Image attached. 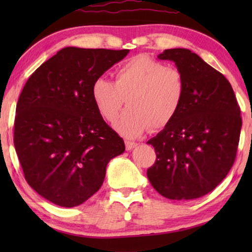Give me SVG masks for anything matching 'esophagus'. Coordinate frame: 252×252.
<instances>
[{
    "mask_svg": "<svg viewBox=\"0 0 252 252\" xmlns=\"http://www.w3.org/2000/svg\"><path fill=\"white\" fill-rule=\"evenodd\" d=\"M125 146H126V150H133L134 148L137 146L136 142H133V141H125Z\"/></svg>",
    "mask_w": 252,
    "mask_h": 252,
    "instance_id": "esophagus-1",
    "label": "esophagus"
}]
</instances>
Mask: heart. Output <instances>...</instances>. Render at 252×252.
<instances>
[{
    "label": "heart",
    "instance_id": "b5f03b06",
    "mask_svg": "<svg viewBox=\"0 0 252 252\" xmlns=\"http://www.w3.org/2000/svg\"><path fill=\"white\" fill-rule=\"evenodd\" d=\"M185 94L181 71L146 55L120 65L115 71V82L101 77L92 86L96 110L108 123L116 122L127 99L129 108L115 125L127 137L167 127L180 111Z\"/></svg>",
    "mask_w": 252,
    "mask_h": 252
}]
</instances>
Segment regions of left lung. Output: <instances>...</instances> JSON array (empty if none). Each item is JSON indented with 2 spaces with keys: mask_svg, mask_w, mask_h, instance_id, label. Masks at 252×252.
<instances>
[{
  "mask_svg": "<svg viewBox=\"0 0 252 252\" xmlns=\"http://www.w3.org/2000/svg\"><path fill=\"white\" fill-rule=\"evenodd\" d=\"M159 60L175 63L186 82L178 116L148 141L156 161L148 168L150 184L164 197H202L221 182L236 157L242 118L229 81L184 48L166 49Z\"/></svg>",
  "mask_w": 252,
  "mask_h": 252,
  "instance_id": "8db88e82",
  "label": "left lung"
}]
</instances>
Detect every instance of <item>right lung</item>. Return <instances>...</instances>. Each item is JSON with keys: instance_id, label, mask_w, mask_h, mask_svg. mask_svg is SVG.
I'll return each mask as SVG.
<instances>
[{"instance_id": "right-lung-1", "label": "right lung", "mask_w": 252, "mask_h": 252, "mask_svg": "<svg viewBox=\"0 0 252 252\" xmlns=\"http://www.w3.org/2000/svg\"><path fill=\"white\" fill-rule=\"evenodd\" d=\"M128 53L63 48L24 86L13 143L27 184L54 204L87 201L101 188L109 161L125 151L96 110L92 86Z\"/></svg>"}]
</instances>
